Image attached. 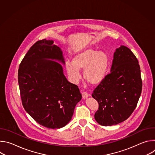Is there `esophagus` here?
<instances>
[{
	"label": "esophagus",
	"mask_w": 155,
	"mask_h": 155,
	"mask_svg": "<svg viewBox=\"0 0 155 155\" xmlns=\"http://www.w3.org/2000/svg\"><path fill=\"white\" fill-rule=\"evenodd\" d=\"M81 95H82V97H83V99H86L87 97L90 96V94H88L86 92H83V93H81Z\"/></svg>",
	"instance_id": "esophagus-1"
}]
</instances>
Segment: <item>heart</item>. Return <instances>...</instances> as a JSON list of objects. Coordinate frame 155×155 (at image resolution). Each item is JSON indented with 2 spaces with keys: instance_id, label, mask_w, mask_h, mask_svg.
Returning a JSON list of instances; mask_svg holds the SVG:
<instances>
[{
  "instance_id": "b5f03b06",
  "label": "heart",
  "mask_w": 155,
  "mask_h": 155,
  "mask_svg": "<svg viewBox=\"0 0 155 155\" xmlns=\"http://www.w3.org/2000/svg\"><path fill=\"white\" fill-rule=\"evenodd\" d=\"M109 66V58L103 51L92 48L81 50L72 58V62H65L67 72L74 83L80 79V70L83 71L84 79L91 84L96 85L105 78Z\"/></svg>"
}]
</instances>
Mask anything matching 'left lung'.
<instances>
[{
	"instance_id": "obj_1",
	"label": "left lung",
	"mask_w": 155,
	"mask_h": 155,
	"mask_svg": "<svg viewBox=\"0 0 155 155\" xmlns=\"http://www.w3.org/2000/svg\"><path fill=\"white\" fill-rule=\"evenodd\" d=\"M142 88L138 60L129 48L121 45L114 53L110 73L92 94L99 104L96 121L110 126L127 120L137 106Z\"/></svg>"
}]
</instances>
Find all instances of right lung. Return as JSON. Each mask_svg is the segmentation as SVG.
<instances>
[{
  "instance_id": "obj_1",
  "label": "right lung",
  "mask_w": 155,
  "mask_h": 155,
  "mask_svg": "<svg viewBox=\"0 0 155 155\" xmlns=\"http://www.w3.org/2000/svg\"><path fill=\"white\" fill-rule=\"evenodd\" d=\"M61 49L53 40L37 41L22 60L18 78L26 112L38 124L50 129L65 126L81 99L78 87L63 73Z\"/></svg>"
}]
</instances>
